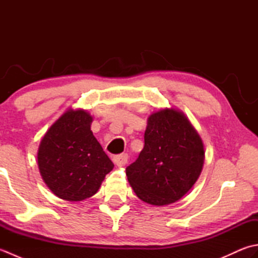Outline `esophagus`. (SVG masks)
I'll use <instances>...</instances> for the list:
<instances>
[{"mask_svg":"<svg viewBox=\"0 0 258 258\" xmlns=\"http://www.w3.org/2000/svg\"><path fill=\"white\" fill-rule=\"evenodd\" d=\"M127 160H128V155L125 154V153H123V154H119V155H116L113 157V162L116 164V165L118 167H123L125 166V164L127 163Z\"/></svg>","mask_w":258,"mask_h":258,"instance_id":"obj_1","label":"esophagus"}]
</instances>
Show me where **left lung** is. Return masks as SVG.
<instances>
[{
  "instance_id": "8db88e82",
  "label": "left lung",
  "mask_w": 258,
  "mask_h": 258,
  "mask_svg": "<svg viewBox=\"0 0 258 258\" xmlns=\"http://www.w3.org/2000/svg\"><path fill=\"white\" fill-rule=\"evenodd\" d=\"M204 146L193 126L175 109H161L149 117L144 149L126 167L139 199L152 205H168L182 199L199 178Z\"/></svg>"
}]
</instances>
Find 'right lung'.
Instances as JSON below:
<instances>
[{"label":"right lung","instance_id":"add662e5","mask_svg":"<svg viewBox=\"0 0 258 258\" xmlns=\"http://www.w3.org/2000/svg\"><path fill=\"white\" fill-rule=\"evenodd\" d=\"M83 109L64 113L43 138L37 163L47 187L59 199L78 202L94 195L113 162L91 131Z\"/></svg>","mask_w":258,"mask_h":258}]
</instances>
